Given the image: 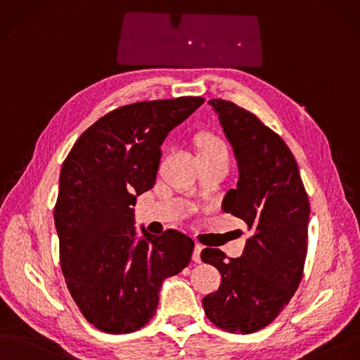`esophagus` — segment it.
<instances>
[{
  "instance_id": "esophagus-1",
  "label": "esophagus",
  "mask_w": 360,
  "mask_h": 360,
  "mask_svg": "<svg viewBox=\"0 0 360 360\" xmlns=\"http://www.w3.org/2000/svg\"><path fill=\"white\" fill-rule=\"evenodd\" d=\"M202 250H203V246H200V245H195L194 246V252H193V261L194 262H200L202 261V258H200Z\"/></svg>"
}]
</instances>
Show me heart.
Instances as JSON below:
<instances>
[{
  "instance_id": "obj_1",
  "label": "heart",
  "mask_w": 360,
  "mask_h": 360,
  "mask_svg": "<svg viewBox=\"0 0 360 360\" xmlns=\"http://www.w3.org/2000/svg\"><path fill=\"white\" fill-rule=\"evenodd\" d=\"M197 143H198V153L209 151V150L218 148V146H222V143L217 138L210 136V135H202L197 139Z\"/></svg>"
}]
</instances>
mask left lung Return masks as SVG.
<instances>
[{"label": "left lung", "mask_w": 360, "mask_h": 360, "mask_svg": "<svg viewBox=\"0 0 360 360\" xmlns=\"http://www.w3.org/2000/svg\"><path fill=\"white\" fill-rule=\"evenodd\" d=\"M238 167L237 187L222 209L248 224L242 257L227 259L206 248L202 259L221 273L217 292L203 298L209 321L233 334L271 323L295 294L307 255L310 203L300 169L283 139L233 102L212 99Z\"/></svg>", "instance_id": "obj_1"}]
</instances>
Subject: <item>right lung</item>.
Masks as SVG:
<instances>
[{
	"mask_svg": "<svg viewBox=\"0 0 360 360\" xmlns=\"http://www.w3.org/2000/svg\"><path fill=\"white\" fill-rule=\"evenodd\" d=\"M203 98L136 102L99 118L60 169L55 225L66 286L86 321L108 334L150 322L165 278L187 267L193 238L135 227L136 198L153 188L169 131Z\"/></svg>",
	"mask_w": 360,
	"mask_h": 360,
	"instance_id": "right-lung-1",
	"label": "right lung"
}]
</instances>
